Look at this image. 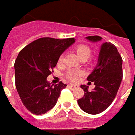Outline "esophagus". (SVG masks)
<instances>
[{
	"label": "esophagus",
	"mask_w": 135,
	"mask_h": 135,
	"mask_svg": "<svg viewBox=\"0 0 135 135\" xmlns=\"http://www.w3.org/2000/svg\"><path fill=\"white\" fill-rule=\"evenodd\" d=\"M68 86H69V88H78V85H77V84H68Z\"/></svg>",
	"instance_id": "esophagus-1"
}]
</instances>
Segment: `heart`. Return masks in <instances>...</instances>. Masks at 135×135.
Returning a JSON list of instances; mask_svg holds the SVG:
<instances>
[{
  "label": "heart",
  "instance_id": "obj_1",
  "mask_svg": "<svg viewBox=\"0 0 135 135\" xmlns=\"http://www.w3.org/2000/svg\"><path fill=\"white\" fill-rule=\"evenodd\" d=\"M75 51H76V53L78 54V56L79 57L80 59H82V58H84V59H88L90 55H91V48L85 45V44H80L78 46L76 47L75 48ZM62 61V57H61L59 58V62H61ZM83 74V71H79V70H70L68 71L66 76L67 78L71 80V81H77L79 80V78H81Z\"/></svg>",
  "mask_w": 135,
  "mask_h": 135
}]
</instances>
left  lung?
<instances>
[{
	"label": "left lung",
	"instance_id": "left-lung-1",
	"mask_svg": "<svg viewBox=\"0 0 135 135\" xmlns=\"http://www.w3.org/2000/svg\"><path fill=\"white\" fill-rule=\"evenodd\" d=\"M91 42L101 41L99 36L86 37ZM122 58L117 47L110 42L101 44L98 64L87 80L94 82L95 88L88 91V87L81 85L84 95L78 100L82 111L97 114L106 110L114 101L122 81Z\"/></svg>",
	"mask_w": 135,
	"mask_h": 135
}]
</instances>
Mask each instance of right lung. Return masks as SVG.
I'll return each mask as SVG.
<instances>
[{"instance_id": "right-lung-1", "label": "right lung", "mask_w": 135, "mask_h": 135, "mask_svg": "<svg viewBox=\"0 0 135 135\" xmlns=\"http://www.w3.org/2000/svg\"><path fill=\"white\" fill-rule=\"evenodd\" d=\"M74 42V38L42 37L18 54L15 63V85L22 103L32 114H44L55 106L67 84L61 81L51 85L47 78L60 56Z\"/></svg>"}]
</instances>
